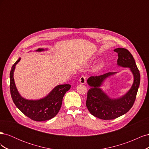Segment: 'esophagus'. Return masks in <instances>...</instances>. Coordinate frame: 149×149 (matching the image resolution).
Here are the masks:
<instances>
[{"mask_svg":"<svg viewBox=\"0 0 149 149\" xmlns=\"http://www.w3.org/2000/svg\"><path fill=\"white\" fill-rule=\"evenodd\" d=\"M79 81L80 84H85L86 81V78L84 76H82L80 77Z\"/></svg>","mask_w":149,"mask_h":149,"instance_id":"1","label":"esophagus"}]
</instances>
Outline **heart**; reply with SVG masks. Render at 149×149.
<instances>
[{"mask_svg": "<svg viewBox=\"0 0 149 149\" xmlns=\"http://www.w3.org/2000/svg\"><path fill=\"white\" fill-rule=\"evenodd\" d=\"M103 66H104V63H101L98 65L97 68H98V69H101V68H102L103 67Z\"/></svg>", "mask_w": 149, "mask_h": 149, "instance_id": "obj_1", "label": "heart"}]
</instances>
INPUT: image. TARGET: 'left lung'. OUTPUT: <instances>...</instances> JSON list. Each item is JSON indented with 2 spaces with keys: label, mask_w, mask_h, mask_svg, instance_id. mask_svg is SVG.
Wrapping results in <instances>:
<instances>
[{
  "label": "left lung",
  "mask_w": 149,
  "mask_h": 149,
  "mask_svg": "<svg viewBox=\"0 0 149 149\" xmlns=\"http://www.w3.org/2000/svg\"><path fill=\"white\" fill-rule=\"evenodd\" d=\"M118 54L117 65L118 66L129 68L133 74L134 81L132 86L124 95L112 98L101 88L105 81L117 72H109L104 74L91 76L87 83L91 88L88 91L86 106L93 116L103 120L114 119L125 114L130 109L136 100L141 80V75L134 57L127 49L116 48Z\"/></svg>",
  "instance_id": "left-lung-1"
}]
</instances>
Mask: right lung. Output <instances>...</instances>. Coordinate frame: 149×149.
Segmentation results:
<instances>
[{
	"label": "right lung",
	"instance_id": "obj_1",
	"mask_svg": "<svg viewBox=\"0 0 149 149\" xmlns=\"http://www.w3.org/2000/svg\"><path fill=\"white\" fill-rule=\"evenodd\" d=\"M48 48H38L36 52L48 50ZM21 60L19 58L11 68L10 89L12 100L17 107L26 116L35 121H44L53 118L59 112L63 96L71 88L69 84H59L54 88L46 96L37 100H27L18 91L13 78L15 66Z\"/></svg>",
	"mask_w": 149,
	"mask_h": 149
}]
</instances>
